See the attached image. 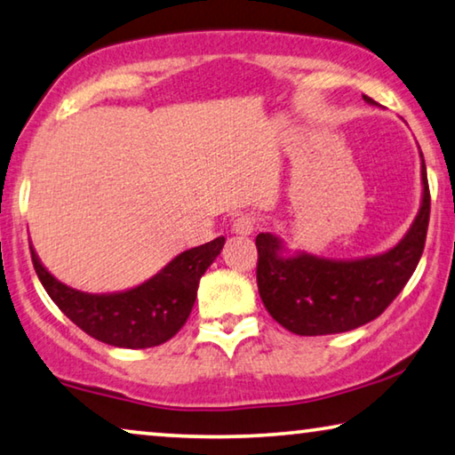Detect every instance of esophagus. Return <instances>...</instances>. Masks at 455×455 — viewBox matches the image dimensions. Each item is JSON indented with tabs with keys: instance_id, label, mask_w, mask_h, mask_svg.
I'll use <instances>...</instances> for the list:
<instances>
[{
	"instance_id": "1",
	"label": "esophagus",
	"mask_w": 455,
	"mask_h": 455,
	"mask_svg": "<svg viewBox=\"0 0 455 455\" xmlns=\"http://www.w3.org/2000/svg\"><path fill=\"white\" fill-rule=\"evenodd\" d=\"M255 216L253 214H239L236 219L233 220V233L235 235H241V236H249L251 233L255 230Z\"/></svg>"
}]
</instances>
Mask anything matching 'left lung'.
Listing matches in <instances>:
<instances>
[{
    "instance_id": "8db88e82",
    "label": "left lung",
    "mask_w": 455,
    "mask_h": 455,
    "mask_svg": "<svg viewBox=\"0 0 455 455\" xmlns=\"http://www.w3.org/2000/svg\"><path fill=\"white\" fill-rule=\"evenodd\" d=\"M421 184V206L413 225L380 255L326 259L306 251L287 255L279 236L259 233L257 285L271 318L299 336L340 334L379 318L413 275L425 247L431 200L423 156Z\"/></svg>"
}]
</instances>
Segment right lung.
Returning <instances> with one entry per match:
<instances>
[{
    "instance_id": "add662e5",
    "label": "right lung",
    "mask_w": 455,
    "mask_h": 455,
    "mask_svg": "<svg viewBox=\"0 0 455 455\" xmlns=\"http://www.w3.org/2000/svg\"><path fill=\"white\" fill-rule=\"evenodd\" d=\"M225 236L180 253L154 277L127 291L84 293L56 279L32 251L36 275L70 322L117 348H151L168 342L192 312L198 281L220 255Z\"/></svg>"
}]
</instances>
